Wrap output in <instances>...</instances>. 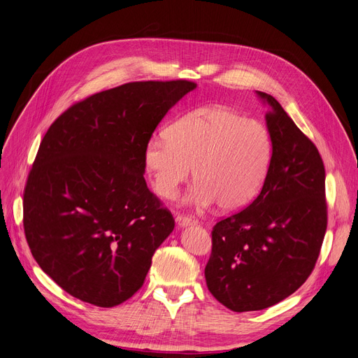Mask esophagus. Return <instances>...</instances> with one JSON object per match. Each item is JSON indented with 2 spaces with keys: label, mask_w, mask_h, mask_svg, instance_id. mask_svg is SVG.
Here are the masks:
<instances>
[{
  "label": "esophagus",
  "mask_w": 358,
  "mask_h": 358,
  "mask_svg": "<svg viewBox=\"0 0 358 358\" xmlns=\"http://www.w3.org/2000/svg\"><path fill=\"white\" fill-rule=\"evenodd\" d=\"M198 221L195 220V218H192L191 215H183V214H179L178 217H176V224L179 226V227H188V226H191V224H196Z\"/></svg>",
  "instance_id": "obj_1"
}]
</instances>
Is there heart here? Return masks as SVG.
I'll return each instance as SVG.
<instances>
[{"label": "heart", "mask_w": 358, "mask_h": 358, "mask_svg": "<svg viewBox=\"0 0 358 358\" xmlns=\"http://www.w3.org/2000/svg\"><path fill=\"white\" fill-rule=\"evenodd\" d=\"M272 137L255 119L229 108H199L178 117L166 137L151 138L143 155L155 192L173 199L189 179L195 183L186 202L234 211L258 195L269 172Z\"/></svg>", "instance_id": "obj_1"}]
</instances>
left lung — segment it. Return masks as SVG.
Segmentation results:
<instances>
[{
  "mask_svg": "<svg viewBox=\"0 0 358 358\" xmlns=\"http://www.w3.org/2000/svg\"><path fill=\"white\" fill-rule=\"evenodd\" d=\"M272 160L249 206L213 227L210 293L233 312L262 310L293 294L319 258L328 224L325 167L316 145L271 94Z\"/></svg>",
  "mask_w": 358,
  "mask_h": 358,
  "instance_id": "1",
  "label": "left lung"
}]
</instances>
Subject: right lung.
Segmentation results:
<instances>
[{
  "instance_id": "right-lung-1",
  "label": "right lung",
  "mask_w": 358,
  "mask_h": 358,
  "mask_svg": "<svg viewBox=\"0 0 358 358\" xmlns=\"http://www.w3.org/2000/svg\"><path fill=\"white\" fill-rule=\"evenodd\" d=\"M195 87L127 83L77 101L49 127L24 188L23 226L33 258L68 294L113 308L144 284L175 229L147 188L144 147Z\"/></svg>"
}]
</instances>
